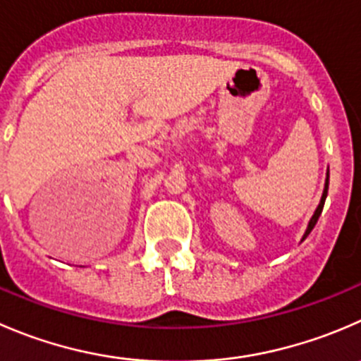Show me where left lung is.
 <instances>
[{
	"mask_svg": "<svg viewBox=\"0 0 361 361\" xmlns=\"http://www.w3.org/2000/svg\"><path fill=\"white\" fill-rule=\"evenodd\" d=\"M328 180H330V171H328V173H326V181H324V190H323V195H321V201H319V204H317L316 212H314L312 219L309 220V226H307L305 233H303V238H302V241L305 240L307 236H309V234H310V231H312V229H314V226H316V224H317V219H319L321 212H323L324 201H326V195H328Z\"/></svg>",
	"mask_w": 361,
	"mask_h": 361,
	"instance_id": "left-lung-1",
	"label": "left lung"
}]
</instances>
